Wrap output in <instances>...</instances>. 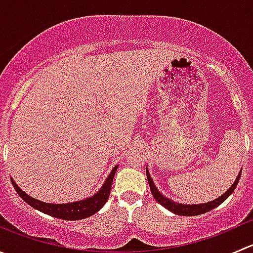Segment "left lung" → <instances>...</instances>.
Returning <instances> with one entry per match:
<instances>
[{
  "mask_svg": "<svg viewBox=\"0 0 253 253\" xmlns=\"http://www.w3.org/2000/svg\"><path fill=\"white\" fill-rule=\"evenodd\" d=\"M240 176H241V174H239V176H237V178L235 180V182H234V185L231 186V187L229 188V190L226 191L223 196H220V197L216 198V200L211 201V202H208V203H203V205L187 206V205H181V203H176V202H174V201L168 200L167 197H164V196H163L162 193L157 190V187H155V185L153 183L152 177H150V175L148 174V170H147L148 183H149V187H150V191H152L153 197L157 200V202H159L160 205L164 206L165 208H168L169 211H171L172 213L177 214V215H186V216L200 215V214L207 213V211H211V209H214L215 207L221 205V203H223L224 201H225L226 198H228L229 196L234 192V190H235L236 186H237V182H239V180H240Z\"/></svg>",
  "mask_w": 253,
  "mask_h": 253,
  "instance_id": "left-lung-1",
  "label": "left lung"
}]
</instances>
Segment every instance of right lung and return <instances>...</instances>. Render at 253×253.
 Here are the masks:
<instances>
[{
	"mask_svg": "<svg viewBox=\"0 0 253 253\" xmlns=\"http://www.w3.org/2000/svg\"><path fill=\"white\" fill-rule=\"evenodd\" d=\"M117 167H115L110 172V175L106 178L105 183L103 187L99 190L98 193L90 198H86L84 201H79V202L68 203V205H51V203H44L40 201L35 200V198L30 197L27 193L23 192L17 183L12 180V185H13L14 190L17 191L18 195L20 196L23 201L32 206L33 208L38 209V211H42V213L48 214L51 216H55L58 219H65V220H79V219L88 218V216L95 214L99 209L101 208L109 200V196L111 192L112 181H114L115 172H116Z\"/></svg>",
	"mask_w": 253,
	"mask_h": 253,
	"instance_id": "obj_1",
	"label": "right lung"
}]
</instances>
